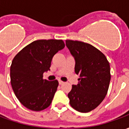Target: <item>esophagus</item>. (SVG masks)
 <instances>
[{
	"label": "esophagus",
	"mask_w": 129,
	"mask_h": 129,
	"mask_svg": "<svg viewBox=\"0 0 129 129\" xmlns=\"http://www.w3.org/2000/svg\"><path fill=\"white\" fill-rule=\"evenodd\" d=\"M63 83H64V82H63V81H61V80H59V85H62V84H63Z\"/></svg>",
	"instance_id": "34e87169"
}]
</instances>
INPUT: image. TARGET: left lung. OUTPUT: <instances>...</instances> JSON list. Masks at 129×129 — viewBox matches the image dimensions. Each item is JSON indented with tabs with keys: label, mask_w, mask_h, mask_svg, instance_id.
Wrapping results in <instances>:
<instances>
[{
	"label": "left lung",
	"mask_w": 129,
	"mask_h": 129,
	"mask_svg": "<svg viewBox=\"0 0 129 129\" xmlns=\"http://www.w3.org/2000/svg\"><path fill=\"white\" fill-rule=\"evenodd\" d=\"M66 45L75 59V71L79 76L78 84L73 85L68 97L73 108L88 113L97 108L107 94L110 64L102 52L88 43L67 40Z\"/></svg>",
	"instance_id": "8db88e82"
}]
</instances>
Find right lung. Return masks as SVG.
I'll use <instances>...</instances> for the list:
<instances>
[{
    "instance_id": "obj_1",
    "label": "right lung",
    "mask_w": 129,
    "mask_h": 129,
    "mask_svg": "<svg viewBox=\"0 0 129 129\" xmlns=\"http://www.w3.org/2000/svg\"><path fill=\"white\" fill-rule=\"evenodd\" d=\"M64 47L62 40H37L14 58L10 67L11 85L25 107L40 111L50 105L59 82L43 79V74L50 70L54 55Z\"/></svg>"
}]
</instances>
